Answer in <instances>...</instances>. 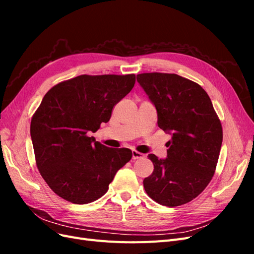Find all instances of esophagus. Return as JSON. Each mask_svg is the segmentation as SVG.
Masks as SVG:
<instances>
[{"label": "esophagus", "mask_w": 254, "mask_h": 254, "mask_svg": "<svg viewBox=\"0 0 254 254\" xmlns=\"http://www.w3.org/2000/svg\"><path fill=\"white\" fill-rule=\"evenodd\" d=\"M143 153L139 152V151H135V150H132V159L133 160H137V159H141L143 158Z\"/></svg>", "instance_id": "34e87169"}]
</instances>
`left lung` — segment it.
<instances>
[{"label":"left lung","mask_w":254,"mask_h":254,"mask_svg":"<svg viewBox=\"0 0 254 254\" xmlns=\"http://www.w3.org/2000/svg\"><path fill=\"white\" fill-rule=\"evenodd\" d=\"M136 80L156 107L158 126L172 135L166 159L148 155L155 168L144 189L162 205L188 203L214 176L222 143L220 121L209 95L194 81L166 73H143Z\"/></svg>","instance_id":"1"}]
</instances>
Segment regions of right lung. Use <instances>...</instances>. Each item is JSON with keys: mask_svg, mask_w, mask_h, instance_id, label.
Wrapping results in <instances>:
<instances>
[{"mask_svg": "<svg viewBox=\"0 0 254 254\" xmlns=\"http://www.w3.org/2000/svg\"><path fill=\"white\" fill-rule=\"evenodd\" d=\"M135 75H80L60 82L44 95L30 122L37 167L54 193L75 204L106 194L132 151L95 141L114 105L132 90Z\"/></svg>", "mask_w": 254, "mask_h": 254, "instance_id": "right-lung-1", "label": "right lung"}]
</instances>
